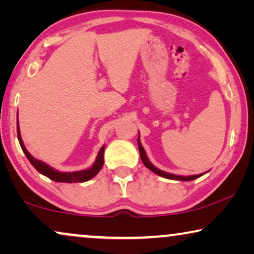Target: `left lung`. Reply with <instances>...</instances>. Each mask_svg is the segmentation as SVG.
Segmentation results:
<instances>
[{"label":"left lung","instance_id":"8db88e82","mask_svg":"<svg viewBox=\"0 0 254 254\" xmlns=\"http://www.w3.org/2000/svg\"><path fill=\"white\" fill-rule=\"evenodd\" d=\"M137 144H138V150H140V156H141V159L142 162H143V164L147 166L149 170H151L152 172L156 173V175L163 177V178H168V179H173V180H183V182H190V180H194L196 178H199V177L202 176V173L201 175H195V176H176V175H172V173H168V172H164L162 171V170H159L157 168H155L154 165L151 164L150 161H149L148 157H147V154H145L143 147H142L141 142H140V137L137 138Z\"/></svg>","mask_w":254,"mask_h":254}]
</instances>
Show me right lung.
Masks as SVG:
<instances>
[{
    "instance_id": "obj_1",
    "label": "right lung",
    "mask_w": 254,
    "mask_h": 254,
    "mask_svg": "<svg viewBox=\"0 0 254 254\" xmlns=\"http://www.w3.org/2000/svg\"><path fill=\"white\" fill-rule=\"evenodd\" d=\"M17 120H18V118H17ZM17 136H18V141H19L20 147H22V150L24 151V154H25V156L30 161L31 164L34 166V169H36L39 173H41V175L46 176L47 178L54 180V182H58V183H84V182H88V180L93 178V177H95L103 168L104 149H105V145H103V147L100 148L98 155H97L96 161L90 169L82 170V171H75V172H60V171H57V170L52 169L51 166H48L46 164V163L38 161V159L34 158L33 156H31V154L27 151V149L25 148V145H24V143H23L22 136H20L19 127H18V121H17Z\"/></svg>"
}]
</instances>
